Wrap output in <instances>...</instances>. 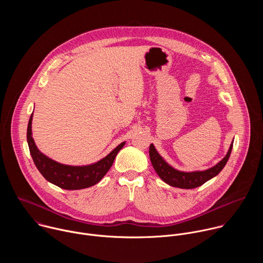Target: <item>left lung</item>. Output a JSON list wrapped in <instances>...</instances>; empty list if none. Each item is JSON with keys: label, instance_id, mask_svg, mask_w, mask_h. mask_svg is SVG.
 I'll list each match as a JSON object with an SVG mask.
<instances>
[{"label": "left lung", "instance_id": "8db88e82", "mask_svg": "<svg viewBox=\"0 0 263 263\" xmlns=\"http://www.w3.org/2000/svg\"><path fill=\"white\" fill-rule=\"evenodd\" d=\"M232 146H233V142L231 143V145L229 147V151H228L227 155L224 156L216 165H214L213 167L208 168L206 171H202V172L186 173V172H181V171L175 170L173 166H171L168 163H166L163 160V158L158 154L153 143H151V145H149L148 154H149V159H151L154 170L156 171L158 176L162 179V181H164L165 183H167L171 186L179 187V189L192 190V189H196V187L203 185L205 182H207L211 178L215 177L223 168V166L226 165V163L230 157Z\"/></svg>", "mask_w": 263, "mask_h": 263}]
</instances>
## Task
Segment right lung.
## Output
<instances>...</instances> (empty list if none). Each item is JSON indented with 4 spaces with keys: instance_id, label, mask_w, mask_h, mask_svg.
<instances>
[{
    "instance_id": "1",
    "label": "right lung",
    "mask_w": 263,
    "mask_h": 263,
    "mask_svg": "<svg viewBox=\"0 0 263 263\" xmlns=\"http://www.w3.org/2000/svg\"><path fill=\"white\" fill-rule=\"evenodd\" d=\"M32 118L33 114L30 117L27 129V140L32 159L37 170L41 172L46 180L63 190H83L100 182L114 163L120 149L125 145V142H122L105 158L90 165L70 166L61 164L50 159L37 148L34 139L32 138Z\"/></svg>"
}]
</instances>
